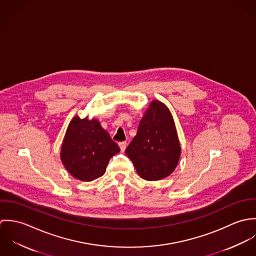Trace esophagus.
Instances as JSON below:
<instances>
[{"label": "esophagus", "instance_id": "1", "mask_svg": "<svg viewBox=\"0 0 256 256\" xmlns=\"http://www.w3.org/2000/svg\"><path fill=\"white\" fill-rule=\"evenodd\" d=\"M118 145L120 146L121 152H124L125 148H126V146H127V143H126V142H120Z\"/></svg>", "mask_w": 256, "mask_h": 256}]
</instances>
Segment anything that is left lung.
I'll use <instances>...</instances> for the list:
<instances>
[{
	"label": "left lung",
	"instance_id": "left-lung-1",
	"mask_svg": "<svg viewBox=\"0 0 256 256\" xmlns=\"http://www.w3.org/2000/svg\"><path fill=\"white\" fill-rule=\"evenodd\" d=\"M182 148L170 110L152 100L140 121L137 135L125 154L146 180H162L176 170Z\"/></svg>",
	"mask_w": 256,
	"mask_h": 256
}]
</instances>
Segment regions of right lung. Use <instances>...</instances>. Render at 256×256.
Wrapping results in <instances>:
<instances>
[{
    "label": "right lung",
    "instance_id": "right-lung-1",
    "mask_svg": "<svg viewBox=\"0 0 256 256\" xmlns=\"http://www.w3.org/2000/svg\"><path fill=\"white\" fill-rule=\"evenodd\" d=\"M119 152L98 120L74 116L66 131L60 156L74 178L92 182L104 174L111 156Z\"/></svg>",
    "mask_w": 256,
    "mask_h": 256
}]
</instances>
